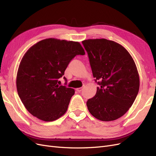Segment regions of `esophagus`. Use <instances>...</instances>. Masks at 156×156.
<instances>
[{
  "mask_svg": "<svg viewBox=\"0 0 156 156\" xmlns=\"http://www.w3.org/2000/svg\"><path fill=\"white\" fill-rule=\"evenodd\" d=\"M83 90V87H81V88H78L76 89V90L78 92H81L82 90Z\"/></svg>",
  "mask_w": 156,
  "mask_h": 156,
  "instance_id": "obj_1",
  "label": "esophagus"
}]
</instances>
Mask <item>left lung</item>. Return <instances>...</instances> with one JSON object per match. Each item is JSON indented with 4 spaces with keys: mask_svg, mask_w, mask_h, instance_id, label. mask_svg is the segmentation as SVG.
<instances>
[{
    "mask_svg": "<svg viewBox=\"0 0 156 156\" xmlns=\"http://www.w3.org/2000/svg\"><path fill=\"white\" fill-rule=\"evenodd\" d=\"M98 87L87 102L96 119L112 121L129 110L137 96L139 76L131 56L123 46L106 39L82 41Z\"/></svg>",
    "mask_w": 156,
    "mask_h": 156,
    "instance_id": "8db88e82",
    "label": "left lung"
}]
</instances>
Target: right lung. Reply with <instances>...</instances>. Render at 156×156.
Listing matches in <instances>:
<instances>
[{"label":"right lung","instance_id":"right-lung-1","mask_svg":"<svg viewBox=\"0 0 156 156\" xmlns=\"http://www.w3.org/2000/svg\"><path fill=\"white\" fill-rule=\"evenodd\" d=\"M84 54L79 42L55 38L40 41L27 51L18 68L16 85L31 115L51 122L65 114L75 90L59 85V79L75 56Z\"/></svg>","mask_w":156,"mask_h":156}]
</instances>
